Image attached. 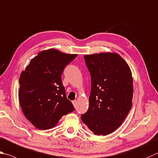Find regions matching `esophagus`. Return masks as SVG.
Wrapping results in <instances>:
<instances>
[{
    "instance_id": "34e87169",
    "label": "esophagus",
    "mask_w": 158,
    "mask_h": 158,
    "mask_svg": "<svg viewBox=\"0 0 158 158\" xmlns=\"http://www.w3.org/2000/svg\"><path fill=\"white\" fill-rule=\"evenodd\" d=\"M73 105H74V106L76 108V106H77V100H74V101H73Z\"/></svg>"
}]
</instances>
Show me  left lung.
<instances>
[{
    "label": "left lung",
    "mask_w": 158,
    "mask_h": 158,
    "mask_svg": "<svg viewBox=\"0 0 158 158\" xmlns=\"http://www.w3.org/2000/svg\"><path fill=\"white\" fill-rule=\"evenodd\" d=\"M91 76L89 108L82 122L98 135L118 128L132 106L133 78L128 65L117 53L85 55Z\"/></svg>",
    "instance_id": "obj_1"
}]
</instances>
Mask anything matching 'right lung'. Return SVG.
<instances>
[{
	"label": "right lung",
	"instance_id": "obj_1",
	"mask_svg": "<svg viewBox=\"0 0 158 158\" xmlns=\"http://www.w3.org/2000/svg\"><path fill=\"white\" fill-rule=\"evenodd\" d=\"M77 54L54 49L42 51L31 59L19 79V102L25 116L34 127L46 130L74 110L65 94L61 74Z\"/></svg>",
	"mask_w": 158,
	"mask_h": 158
}]
</instances>
